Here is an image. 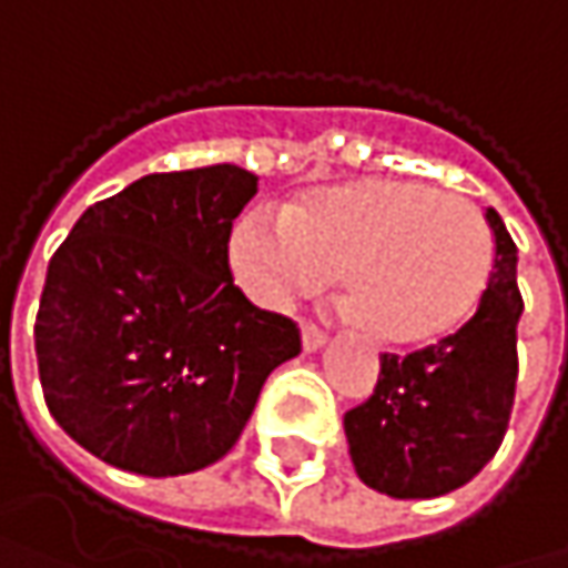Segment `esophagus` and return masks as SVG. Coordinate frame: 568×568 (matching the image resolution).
<instances>
[{
    "label": "esophagus",
    "instance_id": "34e87169",
    "mask_svg": "<svg viewBox=\"0 0 568 568\" xmlns=\"http://www.w3.org/2000/svg\"><path fill=\"white\" fill-rule=\"evenodd\" d=\"M325 342H328V335H325L318 325H312V322L302 325V348H305V352H318Z\"/></svg>",
    "mask_w": 568,
    "mask_h": 568
}]
</instances>
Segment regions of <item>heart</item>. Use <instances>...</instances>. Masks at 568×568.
<instances>
[{
    "label": "heart",
    "instance_id": "b5f03b06",
    "mask_svg": "<svg viewBox=\"0 0 568 568\" xmlns=\"http://www.w3.org/2000/svg\"><path fill=\"white\" fill-rule=\"evenodd\" d=\"M230 263L263 302L338 276L365 335L410 348L457 332L477 312L494 273V233L464 196L368 176L318 186L285 216L250 210L230 233Z\"/></svg>",
    "mask_w": 568,
    "mask_h": 568
}]
</instances>
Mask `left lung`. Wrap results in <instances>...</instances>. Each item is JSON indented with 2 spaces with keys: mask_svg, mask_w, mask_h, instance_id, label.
Listing matches in <instances>:
<instances>
[{
  "mask_svg": "<svg viewBox=\"0 0 568 568\" xmlns=\"http://www.w3.org/2000/svg\"><path fill=\"white\" fill-rule=\"evenodd\" d=\"M494 273L477 312L440 342L385 355L375 395L345 414L355 474L395 500L470 484L504 444L516 395V243L490 206Z\"/></svg>",
  "mask_w": 568,
  "mask_h": 568,
  "instance_id": "left-lung-1",
  "label": "left lung"
}]
</instances>
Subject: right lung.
<instances>
[{
	"instance_id": "right-lung-1",
	"label": "right lung",
	"mask_w": 568,
	"mask_h": 568,
	"mask_svg": "<svg viewBox=\"0 0 568 568\" xmlns=\"http://www.w3.org/2000/svg\"><path fill=\"white\" fill-rule=\"evenodd\" d=\"M256 173H148L88 206L49 263L36 315L42 395L111 467L176 477L240 440L273 368L302 352L292 318L230 273V230Z\"/></svg>"
}]
</instances>
